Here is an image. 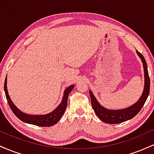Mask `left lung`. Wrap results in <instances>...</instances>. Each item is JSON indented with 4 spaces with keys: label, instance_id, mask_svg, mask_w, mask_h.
Wrapping results in <instances>:
<instances>
[{
    "label": "left lung",
    "instance_id": "8db88e82",
    "mask_svg": "<svg viewBox=\"0 0 154 154\" xmlns=\"http://www.w3.org/2000/svg\"><path fill=\"white\" fill-rule=\"evenodd\" d=\"M139 57L141 59L143 63L144 73H145V86L143 94L140 99L137 100L135 104L131 106L130 107L127 109H122V110H109L105 109L100 105L99 103L97 101L94 95H93L91 91L89 92L90 96L91 99V104L93 110L98 118L103 121V122L108 124H119L123 122L128 121L131 119L134 116L137 115L139 111L141 110L142 107L143 106L145 102L147 99L150 91V78L148 75L147 63L146 59L140 53L136 51Z\"/></svg>",
    "mask_w": 154,
    "mask_h": 154
}]
</instances>
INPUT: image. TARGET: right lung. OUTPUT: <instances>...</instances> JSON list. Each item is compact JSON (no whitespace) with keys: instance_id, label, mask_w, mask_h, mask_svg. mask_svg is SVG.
<instances>
[{"instance_id":"1","label":"right lung","mask_w":154,"mask_h":154,"mask_svg":"<svg viewBox=\"0 0 154 154\" xmlns=\"http://www.w3.org/2000/svg\"><path fill=\"white\" fill-rule=\"evenodd\" d=\"M6 82L7 79L6 77L4 82L5 93H6V97L8 105H9L11 109L13 111L14 114L19 119L22 120V122H24L31 124V125H35L39 127H51L53 126V125H56V124L59 121V119H61V117L62 116L63 113H64L65 111V109H66V108L67 99H68L69 94L70 92L72 91V89L75 87L74 85H71L66 88V91L64 92V95H63V100L62 101H61V104H60L59 106L56 108L54 111H52L50 114H46V115L33 116L24 114V113H23L22 111L19 110V109L15 106L14 104L13 103V102H12L11 100L10 99L9 95H8V91H7Z\"/></svg>"}]
</instances>
